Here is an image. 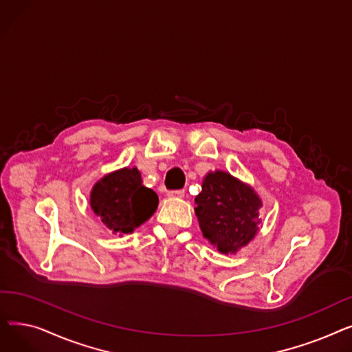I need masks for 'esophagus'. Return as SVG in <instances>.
I'll use <instances>...</instances> for the list:
<instances>
[{
	"instance_id": "34e87169",
	"label": "esophagus",
	"mask_w": 352,
	"mask_h": 352,
	"mask_svg": "<svg viewBox=\"0 0 352 352\" xmlns=\"http://www.w3.org/2000/svg\"><path fill=\"white\" fill-rule=\"evenodd\" d=\"M166 197H168V198H182V197H184V191H182V190L170 191L168 194H166Z\"/></svg>"
}]
</instances>
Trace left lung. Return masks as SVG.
<instances>
[{
    "instance_id": "obj_1",
    "label": "left lung",
    "mask_w": 352,
    "mask_h": 352,
    "mask_svg": "<svg viewBox=\"0 0 352 352\" xmlns=\"http://www.w3.org/2000/svg\"><path fill=\"white\" fill-rule=\"evenodd\" d=\"M195 197V215L202 236L221 254H236L255 238L263 199L230 173L210 171Z\"/></svg>"
}]
</instances>
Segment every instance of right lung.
Here are the masks:
<instances>
[{
	"label": "right lung",
	"instance_id": "obj_1",
	"mask_svg": "<svg viewBox=\"0 0 352 352\" xmlns=\"http://www.w3.org/2000/svg\"><path fill=\"white\" fill-rule=\"evenodd\" d=\"M89 207L111 232L122 236L133 234L153 217L158 207V195L142 186L137 166H124L94 184Z\"/></svg>",
	"mask_w": 352,
	"mask_h": 352
}]
</instances>
